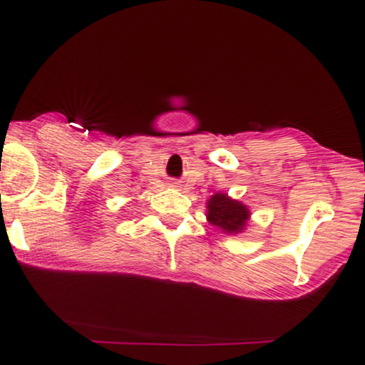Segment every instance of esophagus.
<instances>
[{
    "mask_svg": "<svg viewBox=\"0 0 365 365\" xmlns=\"http://www.w3.org/2000/svg\"><path fill=\"white\" fill-rule=\"evenodd\" d=\"M171 183H173V185H177V183H178V182H171Z\"/></svg>",
    "mask_w": 365,
    "mask_h": 365,
    "instance_id": "esophagus-1",
    "label": "esophagus"
}]
</instances>
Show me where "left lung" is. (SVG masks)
<instances>
[{"mask_svg": "<svg viewBox=\"0 0 365 365\" xmlns=\"http://www.w3.org/2000/svg\"><path fill=\"white\" fill-rule=\"evenodd\" d=\"M206 220L209 225L221 230L226 235L244 233L250 221V209L240 200L232 199L228 194L216 192L206 202Z\"/></svg>", "mask_w": 365, "mask_h": 365, "instance_id": "obj_1", "label": "left lung"}]
</instances>
